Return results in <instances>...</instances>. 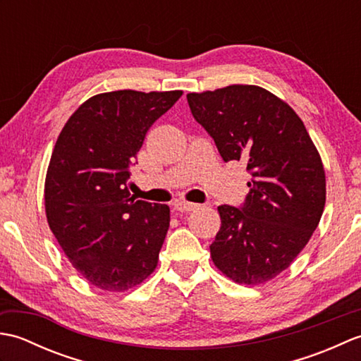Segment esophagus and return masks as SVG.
<instances>
[{"mask_svg": "<svg viewBox=\"0 0 361 361\" xmlns=\"http://www.w3.org/2000/svg\"><path fill=\"white\" fill-rule=\"evenodd\" d=\"M173 206H175V209H176V211H180V212H190V211H194V209H197V208H198V204H197V203L183 202V200L175 202V203H173Z\"/></svg>", "mask_w": 361, "mask_h": 361, "instance_id": "34e87169", "label": "esophagus"}]
</instances>
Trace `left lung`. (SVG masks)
<instances>
[{"mask_svg":"<svg viewBox=\"0 0 361 361\" xmlns=\"http://www.w3.org/2000/svg\"><path fill=\"white\" fill-rule=\"evenodd\" d=\"M189 109L224 161L251 175L243 206L221 204L212 262L226 278L259 286L290 267L307 245L326 204V173L304 122L265 88L229 85L188 94Z\"/></svg>","mask_w":361,"mask_h":361,"instance_id":"left-lung-1","label":"left lung"}]
</instances>
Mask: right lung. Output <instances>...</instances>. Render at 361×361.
Returning a JSON list of instances; mask_svg holds the SVG:
<instances>
[{"instance_id":"right-lung-1","label":"right lung","mask_w":361,"mask_h":361,"mask_svg":"<svg viewBox=\"0 0 361 361\" xmlns=\"http://www.w3.org/2000/svg\"><path fill=\"white\" fill-rule=\"evenodd\" d=\"M181 94H96L71 114L57 137L44 180L46 219L91 286L126 291L155 271L171 209L130 195V166L153 122Z\"/></svg>"}]
</instances>
